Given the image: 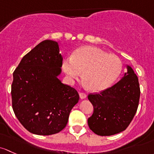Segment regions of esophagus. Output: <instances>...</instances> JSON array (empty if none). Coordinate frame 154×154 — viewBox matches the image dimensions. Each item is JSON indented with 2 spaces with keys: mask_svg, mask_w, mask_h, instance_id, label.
I'll use <instances>...</instances> for the list:
<instances>
[{
  "mask_svg": "<svg viewBox=\"0 0 154 154\" xmlns=\"http://www.w3.org/2000/svg\"><path fill=\"white\" fill-rule=\"evenodd\" d=\"M79 96L82 99H85L87 97V94L85 93H79Z\"/></svg>",
  "mask_w": 154,
  "mask_h": 154,
  "instance_id": "esophagus-1",
  "label": "esophagus"
}]
</instances>
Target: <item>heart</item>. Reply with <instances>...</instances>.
Listing matches in <instances>:
<instances>
[{"instance_id": "1", "label": "heart", "mask_w": 154, "mask_h": 154, "mask_svg": "<svg viewBox=\"0 0 154 154\" xmlns=\"http://www.w3.org/2000/svg\"><path fill=\"white\" fill-rule=\"evenodd\" d=\"M62 67L70 79H78L83 72V79L89 89L99 92L108 88L118 79L122 63L116 55L87 46L75 50L72 58L64 59Z\"/></svg>"}]
</instances>
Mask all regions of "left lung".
I'll return each instance as SVG.
<instances>
[{
	"mask_svg": "<svg viewBox=\"0 0 154 154\" xmlns=\"http://www.w3.org/2000/svg\"><path fill=\"white\" fill-rule=\"evenodd\" d=\"M140 97L138 78L131 66L116 84L100 93H90L93 106L88 119L90 129L99 136H111L124 131L135 116Z\"/></svg>",
	"mask_w": 154,
	"mask_h": 154,
	"instance_id": "8db88e82",
	"label": "left lung"
}]
</instances>
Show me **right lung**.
I'll list each match as a JSON object with an SVG mask.
<instances>
[{
  "mask_svg": "<svg viewBox=\"0 0 154 154\" xmlns=\"http://www.w3.org/2000/svg\"><path fill=\"white\" fill-rule=\"evenodd\" d=\"M62 64L58 43L45 40L25 55L14 71L12 109L32 134L48 136L62 131L79 101L77 90L57 78Z\"/></svg>",
  "mask_w": 154,
  "mask_h": 154,
  "instance_id": "obj_1",
  "label": "right lung"
}]
</instances>
